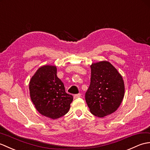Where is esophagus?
<instances>
[{"mask_svg": "<svg viewBox=\"0 0 150 150\" xmlns=\"http://www.w3.org/2000/svg\"><path fill=\"white\" fill-rule=\"evenodd\" d=\"M81 96V94H75L74 96V99H76V98H80Z\"/></svg>", "mask_w": 150, "mask_h": 150, "instance_id": "34e87169", "label": "esophagus"}]
</instances>
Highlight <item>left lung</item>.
Returning a JSON list of instances; mask_svg holds the SVG:
<instances>
[{
	"label": "left lung",
	"mask_w": 150,
	"mask_h": 150,
	"mask_svg": "<svg viewBox=\"0 0 150 150\" xmlns=\"http://www.w3.org/2000/svg\"><path fill=\"white\" fill-rule=\"evenodd\" d=\"M91 68V84L85 93V100L93 115L103 117L120 106L125 96L124 81L107 61L94 63Z\"/></svg>",
	"instance_id": "obj_1"
}]
</instances>
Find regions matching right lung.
Wrapping results in <instances>:
<instances>
[{
    "mask_svg": "<svg viewBox=\"0 0 150 150\" xmlns=\"http://www.w3.org/2000/svg\"><path fill=\"white\" fill-rule=\"evenodd\" d=\"M56 66L40 67L29 81L30 97L36 109L42 115L56 119L69 110L73 96L67 94L57 75Z\"/></svg>",
    "mask_w": 150,
    "mask_h": 150,
    "instance_id": "obj_1",
    "label": "right lung"
}]
</instances>
